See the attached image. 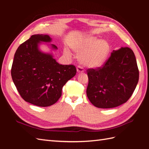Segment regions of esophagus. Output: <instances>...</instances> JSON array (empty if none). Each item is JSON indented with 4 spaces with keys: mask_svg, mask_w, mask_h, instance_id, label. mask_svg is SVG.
<instances>
[{
    "mask_svg": "<svg viewBox=\"0 0 149 149\" xmlns=\"http://www.w3.org/2000/svg\"><path fill=\"white\" fill-rule=\"evenodd\" d=\"M76 70H77L78 73H83V72L84 71V69L83 68V67L81 66H78L77 67V69H76Z\"/></svg>",
    "mask_w": 149,
    "mask_h": 149,
    "instance_id": "obj_1",
    "label": "esophagus"
}]
</instances>
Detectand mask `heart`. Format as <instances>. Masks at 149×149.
Returning <instances> with one entry per match:
<instances>
[{
  "instance_id": "obj_1",
  "label": "heart",
  "mask_w": 149,
  "mask_h": 149,
  "mask_svg": "<svg viewBox=\"0 0 149 149\" xmlns=\"http://www.w3.org/2000/svg\"><path fill=\"white\" fill-rule=\"evenodd\" d=\"M72 47L74 52L80 54L79 59L82 63L92 68H97L103 65L111 49L109 42L100 40L94 36H88ZM65 53L68 55H70L67 49H65Z\"/></svg>"
}]
</instances>
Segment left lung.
Wrapping results in <instances>:
<instances>
[{"instance_id": "8db88e82", "label": "left lung", "mask_w": 149, "mask_h": 149, "mask_svg": "<svg viewBox=\"0 0 149 149\" xmlns=\"http://www.w3.org/2000/svg\"><path fill=\"white\" fill-rule=\"evenodd\" d=\"M87 96L99 108H113L128 101L136 89L139 73L134 53L128 47L114 50L101 68L88 69Z\"/></svg>"}]
</instances>
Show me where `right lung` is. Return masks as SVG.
I'll list each match as a JSON object with an SVG mask.
<instances>
[{
	"label": "right lung",
	"mask_w": 149,
	"mask_h": 149,
	"mask_svg": "<svg viewBox=\"0 0 149 149\" xmlns=\"http://www.w3.org/2000/svg\"><path fill=\"white\" fill-rule=\"evenodd\" d=\"M51 42L48 35L31 36L17 48L11 69L12 80L21 97L40 107L56 103L63 86L76 73L74 65H60L52 53L40 50L42 42ZM50 46L52 49L58 48L53 44Z\"/></svg>",
	"instance_id": "obj_1"
}]
</instances>
